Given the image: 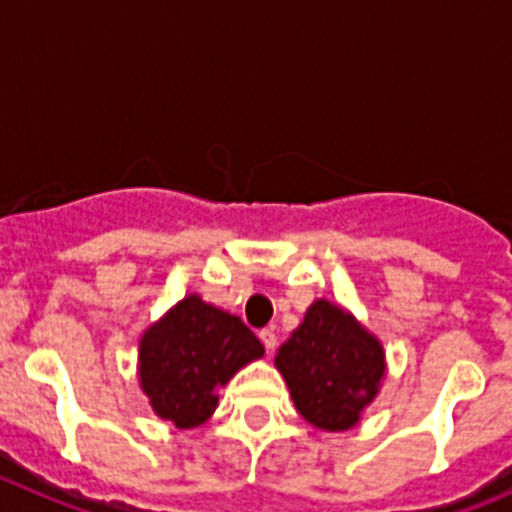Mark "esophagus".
<instances>
[{
  "label": "esophagus",
  "instance_id": "obj_1",
  "mask_svg": "<svg viewBox=\"0 0 512 512\" xmlns=\"http://www.w3.org/2000/svg\"><path fill=\"white\" fill-rule=\"evenodd\" d=\"M260 341L267 351H275V346H278V336H275V331H272V328H262Z\"/></svg>",
  "mask_w": 512,
  "mask_h": 512
}]
</instances>
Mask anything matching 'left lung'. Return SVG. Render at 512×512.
I'll list each match as a JSON object with an SVG mask.
<instances>
[{"label": "left lung", "mask_w": 512, "mask_h": 512, "mask_svg": "<svg viewBox=\"0 0 512 512\" xmlns=\"http://www.w3.org/2000/svg\"><path fill=\"white\" fill-rule=\"evenodd\" d=\"M300 417L313 427L341 432L376 396L384 376L381 343L351 313L315 300L303 323L275 356Z\"/></svg>", "instance_id": "1"}]
</instances>
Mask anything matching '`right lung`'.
Listing matches in <instances>:
<instances>
[{
    "label": "right lung",
    "mask_w": 512,
    "mask_h": 512,
    "mask_svg": "<svg viewBox=\"0 0 512 512\" xmlns=\"http://www.w3.org/2000/svg\"><path fill=\"white\" fill-rule=\"evenodd\" d=\"M262 353L260 338L237 315L189 295L143 336L141 389L161 419L199 427L217 409L219 389Z\"/></svg>",
    "instance_id": "obj_1"
}]
</instances>
